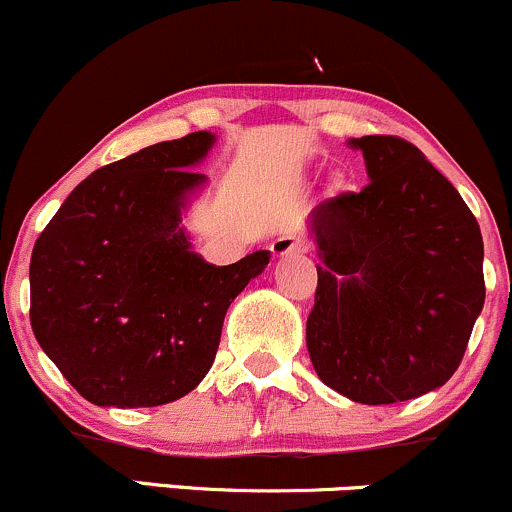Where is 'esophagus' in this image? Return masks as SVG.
<instances>
[{
    "label": "esophagus",
    "instance_id": "obj_1",
    "mask_svg": "<svg viewBox=\"0 0 512 512\" xmlns=\"http://www.w3.org/2000/svg\"><path fill=\"white\" fill-rule=\"evenodd\" d=\"M310 248V240L303 236V233L296 231H286L281 233L279 238L272 240L269 250H272L274 257H284V255H293V252H305Z\"/></svg>",
    "mask_w": 512,
    "mask_h": 512
}]
</instances>
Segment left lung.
I'll return each instance as SVG.
<instances>
[{"instance_id": "left-lung-1", "label": "left lung", "mask_w": 512, "mask_h": 512, "mask_svg": "<svg viewBox=\"0 0 512 512\" xmlns=\"http://www.w3.org/2000/svg\"><path fill=\"white\" fill-rule=\"evenodd\" d=\"M370 182L310 211L320 248L305 325L320 380L395 404L452 378L484 308V240L460 192L414 144L351 139Z\"/></svg>"}]
</instances>
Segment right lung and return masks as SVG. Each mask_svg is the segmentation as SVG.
Returning <instances> with one entry per match:
<instances>
[{"label": "right lung", "instance_id": "1", "mask_svg": "<svg viewBox=\"0 0 512 512\" xmlns=\"http://www.w3.org/2000/svg\"><path fill=\"white\" fill-rule=\"evenodd\" d=\"M211 144L192 132L98 168L35 240L33 334L98 407H158L195 390L228 305L269 264L267 250L228 267L190 250L180 209Z\"/></svg>", "mask_w": 512, "mask_h": 512}]
</instances>
